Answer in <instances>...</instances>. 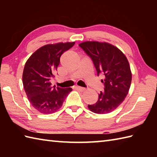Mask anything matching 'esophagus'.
Listing matches in <instances>:
<instances>
[{
  "instance_id": "obj_1",
  "label": "esophagus",
  "mask_w": 157,
  "mask_h": 157,
  "mask_svg": "<svg viewBox=\"0 0 157 157\" xmlns=\"http://www.w3.org/2000/svg\"><path fill=\"white\" fill-rule=\"evenodd\" d=\"M76 89L78 90V91L79 92H84L86 90V88H83V87H80V86H77Z\"/></svg>"
}]
</instances>
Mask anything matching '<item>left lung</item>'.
Here are the masks:
<instances>
[{"instance_id": "8db88e82", "label": "left lung", "mask_w": 157, "mask_h": 157, "mask_svg": "<svg viewBox=\"0 0 157 157\" xmlns=\"http://www.w3.org/2000/svg\"><path fill=\"white\" fill-rule=\"evenodd\" d=\"M79 46L92 60L98 75H105V91L98 94L94 105H88L90 111L106 114L114 111L124 101L131 86L132 74L128 60L120 50L108 42L86 41Z\"/></svg>"}]
</instances>
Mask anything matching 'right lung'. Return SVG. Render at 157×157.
<instances>
[{"mask_svg": "<svg viewBox=\"0 0 157 157\" xmlns=\"http://www.w3.org/2000/svg\"><path fill=\"white\" fill-rule=\"evenodd\" d=\"M75 44L59 42L42 46L29 56L23 69L22 81L33 107L43 114H51L61 107L71 88L52 86L51 79L60 63L62 54Z\"/></svg>", "mask_w": 157, "mask_h": 157, "instance_id": "1", "label": "right lung"}]
</instances>
